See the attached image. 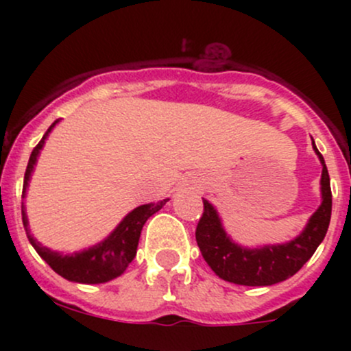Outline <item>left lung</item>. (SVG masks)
Listing matches in <instances>:
<instances>
[{
    "mask_svg": "<svg viewBox=\"0 0 351 351\" xmlns=\"http://www.w3.org/2000/svg\"><path fill=\"white\" fill-rule=\"evenodd\" d=\"M322 163V204L300 236L287 244L261 249L241 247L224 232L216 209L203 199V216L196 226V243L204 261L223 280L237 285H272L299 272L324 241L332 216V189L324 156L312 142Z\"/></svg>",
    "mask_w": 351,
    "mask_h": 351,
    "instance_id": "obj_1",
    "label": "left lung"
}]
</instances>
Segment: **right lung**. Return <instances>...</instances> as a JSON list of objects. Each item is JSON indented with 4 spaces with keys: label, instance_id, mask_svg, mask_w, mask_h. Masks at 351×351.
<instances>
[{
    "label": "right lung",
    "instance_id": "add662e5",
    "mask_svg": "<svg viewBox=\"0 0 351 351\" xmlns=\"http://www.w3.org/2000/svg\"><path fill=\"white\" fill-rule=\"evenodd\" d=\"M59 120H56L54 123L47 128V132L44 134L41 142L34 147L33 153L29 156V162H27L26 173H24V184H23V198L24 193H26L27 181H29L31 171H33L36 160H38L39 152H41L44 142H46V136L49 135L56 123ZM168 199L158 201V203H150V204H142V206L135 208L130 215L125 216L122 223L117 226V229L107 237L106 241L94 245V247L87 249L82 252H74L62 256V254L51 251V249L44 247L29 234V228H27V217L26 211H24V203L21 204V215H23V224L24 231H26L27 239L33 244L36 252L49 264V267L54 272H58L59 276H62L64 279L72 280V282H80V284H102V282L112 280L115 277H119L127 265L134 261L136 254V245H138L140 232H142L143 224L147 223V219L152 215H155L156 211L163 208V204Z\"/></svg>",
    "mask_w": 351,
    "mask_h": 351
}]
</instances>
